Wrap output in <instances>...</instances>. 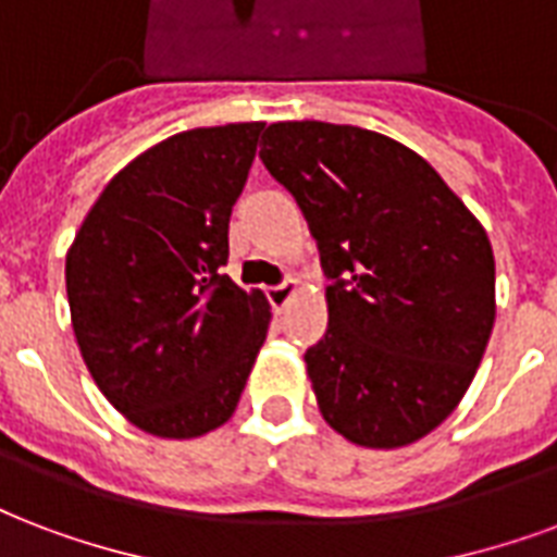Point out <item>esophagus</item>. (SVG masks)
Wrapping results in <instances>:
<instances>
[{"label":"esophagus","instance_id":"34e87169","mask_svg":"<svg viewBox=\"0 0 557 557\" xmlns=\"http://www.w3.org/2000/svg\"><path fill=\"white\" fill-rule=\"evenodd\" d=\"M297 292V283L295 280H283V283H277V286H271L269 288V300H271V307L274 309H283L292 300V295Z\"/></svg>","mask_w":557,"mask_h":557}]
</instances>
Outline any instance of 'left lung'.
Listing matches in <instances>:
<instances>
[{
    "label": "left lung",
    "mask_w": 557,
    "mask_h": 557,
    "mask_svg": "<svg viewBox=\"0 0 557 557\" xmlns=\"http://www.w3.org/2000/svg\"><path fill=\"white\" fill-rule=\"evenodd\" d=\"M260 160L295 195L330 277V326L304 356L324 420L371 449L430 435L494 330L485 227L423 157L376 131L274 122Z\"/></svg>",
    "instance_id": "1"
}]
</instances>
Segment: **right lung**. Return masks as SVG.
I'll list each match as a JSON object with an SVG mask.
<instances>
[{
  "label": "right lung",
  "instance_id": "right-lung-1",
  "mask_svg": "<svg viewBox=\"0 0 557 557\" xmlns=\"http://www.w3.org/2000/svg\"><path fill=\"white\" fill-rule=\"evenodd\" d=\"M265 122L193 127L119 172L66 253L87 371L134 426L198 438L231 420L269 333V300L222 274Z\"/></svg>",
  "mask_w": 557,
  "mask_h": 557
}]
</instances>
